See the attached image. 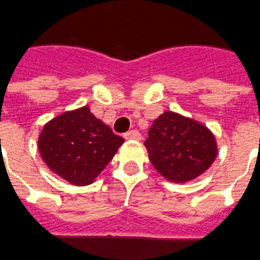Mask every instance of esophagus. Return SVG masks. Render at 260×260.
<instances>
[{
	"mask_svg": "<svg viewBox=\"0 0 260 260\" xmlns=\"http://www.w3.org/2000/svg\"><path fill=\"white\" fill-rule=\"evenodd\" d=\"M126 140H141V134L138 130H130L124 134Z\"/></svg>",
	"mask_w": 260,
	"mask_h": 260,
	"instance_id": "obj_1",
	"label": "esophagus"
}]
</instances>
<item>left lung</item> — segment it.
Here are the masks:
<instances>
[{
	"label": "left lung",
	"instance_id": "left-lung-1",
	"mask_svg": "<svg viewBox=\"0 0 260 260\" xmlns=\"http://www.w3.org/2000/svg\"><path fill=\"white\" fill-rule=\"evenodd\" d=\"M144 145L158 174L175 183L198 178L217 157L212 132L197 120L172 111L153 120Z\"/></svg>",
	"mask_w": 260,
	"mask_h": 260
}]
</instances>
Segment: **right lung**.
<instances>
[{"instance_id":"add662e5","label":"right lung","mask_w":260,"mask_h":260,"mask_svg":"<svg viewBox=\"0 0 260 260\" xmlns=\"http://www.w3.org/2000/svg\"><path fill=\"white\" fill-rule=\"evenodd\" d=\"M123 142L85 106L63 112L44 124L38 149L54 174L74 186H88Z\"/></svg>"}]
</instances>
